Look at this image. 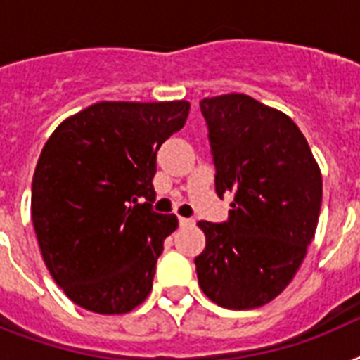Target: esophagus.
Listing matches in <instances>:
<instances>
[{
    "label": "esophagus",
    "instance_id": "esophagus-1",
    "mask_svg": "<svg viewBox=\"0 0 360 360\" xmlns=\"http://www.w3.org/2000/svg\"><path fill=\"white\" fill-rule=\"evenodd\" d=\"M179 224L181 226H194V224H196V220H194V219H183V217H179Z\"/></svg>",
    "mask_w": 360,
    "mask_h": 360
}]
</instances>
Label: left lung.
<instances>
[{"mask_svg":"<svg viewBox=\"0 0 360 360\" xmlns=\"http://www.w3.org/2000/svg\"><path fill=\"white\" fill-rule=\"evenodd\" d=\"M217 194H233L224 222L200 220L205 250L194 259L200 288L219 307L267 304L295 276L321 209V174L293 121L248 95L200 103Z\"/></svg>","mask_w":360,"mask_h":360,"instance_id":"left-lung-1","label":"left lung"}]
</instances>
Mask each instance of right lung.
<instances>
[{
  "label": "right lung",
  "instance_id": "add662e5",
  "mask_svg": "<svg viewBox=\"0 0 360 360\" xmlns=\"http://www.w3.org/2000/svg\"><path fill=\"white\" fill-rule=\"evenodd\" d=\"M191 104L97 103L53 130L37 162L31 219L56 284L78 307L127 314L153 288L175 214L153 211L157 153Z\"/></svg>",
  "mask_w": 360,
  "mask_h": 360
}]
</instances>
